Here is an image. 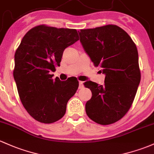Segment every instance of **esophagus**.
<instances>
[{"mask_svg": "<svg viewBox=\"0 0 154 154\" xmlns=\"http://www.w3.org/2000/svg\"><path fill=\"white\" fill-rule=\"evenodd\" d=\"M84 87V85H83V82H79V89H82Z\"/></svg>", "mask_w": 154, "mask_h": 154, "instance_id": "esophagus-1", "label": "esophagus"}]
</instances>
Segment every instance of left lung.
Wrapping results in <instances>:
<instances>
[{"label": "left lung", "instance_id": "1", "mask_svg": "<svg viewBox=\"0 0 154 154\" xmlns=\"http://www.w3.org/2000/svg\"><path fill=\"white\" fill-rule=\"evenodd\" d=\"M79 34L85 52L106 75L103 86L91 81L84 84L92 92L85 105L87 116L100 125L115 123L130 109L140 82L136 45L115 25L82 29Z\"/></svg>", "mask_w": 154, "mask_h": 154}]
</instances>
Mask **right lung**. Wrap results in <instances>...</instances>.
Wrapping results in <instances>:
<instances>
[{
  "label": "right lung",
  "mask_w": 154,
  "mask_h": 154,
  "mask_svg": "<svg viewBox=\"0 0 154 154\" xmlns=\"http://www.w3.org/2000/svg\"><path fill=\"white\" fill-rule=\"evenodd\" d=\"M79 39L75 29L41 25L26 33L16 51L13 75L20 98L29 115L40 123L60 120L79 87L76 79L54 80L50 73L60 66L64 49Z\"/></svg>",
  "instance_id": "right-lung-1"
}]
</instances>
